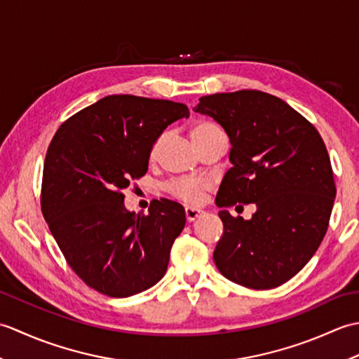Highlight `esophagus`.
Segmentation results:
<instances>
[{
	"instance_id": "34e87169",
	"label": "esophagus",
	"mask_w": 359,
	"mask_h": 359,
	"mask_svg": "<svg viewBox=\"0 0 359 359\" xmlns=\"http://www.w3.org/2000/svg\"><path fill=\"white\" fill-rule=\"evenodd\" d=\"M202 210H197V208H185V216L188 222H194V220L202 215Z\"/></svg>"
}]
</instances>
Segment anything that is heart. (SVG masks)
Returning <instances> with one entry per match:
<instances>
[{
  "label": "heart",
  "mask_w": 359,
  "mask_h": 359,
  "mask_svg": "<svg viewBox=\"0 0 359 359\" xmlns=\"http://www.w3.org/2000/svg\"><path fill=\"white\" fill-rule=\"evenodd\" d=\"M224 133L217 125L211 123V121H201V123H196L191 128V137L194 143H201L203 140L210 139V137ZM165 137H158L156 143L152 144L151 148V158H154L158 154V149L162 147ZM210 184L207 180H199V179H189V177H182V179H174L168 184V189L172 196L177 197V199L184 201L188 205H196L201 203L203 199L205 191H208Z\"/></svg>",
  "instance_id": "1"
}]
</instances>
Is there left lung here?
Returning a JSON list of instances; mask_svg holds the SVG:
<instances>
[{
	"instance_id": "left-lung-1",
	"label": "left lung",
	"mask_w": 359,
	"mask_h": 359,
	"mask_svg": "<svg viewBox=\"0 0 359 359\" xmlns=\"http://www.w3.org/2000/svg\"><path fill=\"white\" fill-rule=\"evenodd\" d=\"M194 111L215 118L231 143L233 166L216 196L224 222L216 266L243 287H279L306 266L329 226L337 187L321 135L262 90L202 97ZM236 203H255L257 212L233 218L226 208Z\"/></svg>"
}]
</instances>
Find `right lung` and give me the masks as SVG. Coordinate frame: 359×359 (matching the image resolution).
Segmentation results:
<instances>
[{
    "mask_svg": "<svg viewBox=\"0 0 359 359\" xmlns=\"http://www.w3.org/2000/svg\"><path fill=\"white\" fill-rule=\"evenodd\" d=\"M187 104L108 95L58 128L44 160L41 211L71 269L90 288L128 297L156 285L187 222L180 203L125 208L129 180L148 171L152 144Z\"/></svg>",
    "mask_w": 359,
    "mask_h": 359,
    "instance_id": "obj_1",
    "label": "right lung"
}]
</instances>
